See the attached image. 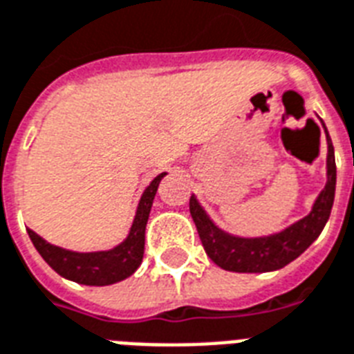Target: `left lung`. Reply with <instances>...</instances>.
I'll return each instance as SVG.
<instances>
[{"instance_id": "1", "label": "left lung", "mask_w": 354, "mask_h": 354, "mask_svg": "<svg viewBox=\"0 0 354 354\" xmlns=\"http://www.w3.org/2000/svg\"><path fill=\"white\" fill-rule=\"evenodd\" d=\"M327 136V183L319 192L312 210L303 220L295 221L286 229L275 234L257 238L234 236L221 231L214 221L208 218L205 208L199 205L196 196L190 197V214L196 223L199 238L210 260L227 271L236 273H264L275 271L290 264L299 254L310 248L312 242L322 234L323 227L328 221L330 208L334 203V190H336V160H334L333 140Z\"/></svg>"}]
</instances>
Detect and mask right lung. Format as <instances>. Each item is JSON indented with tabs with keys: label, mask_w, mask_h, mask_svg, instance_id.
<instances>
[{
	"label": "right lung",
	"mask_w": 354,
	"mask_h": 354,
	"mask_svg": "<svg viewBox=\"0 0 354 354\" xmlns=\"http://www.w3.org/2000/svg\"><path fill=\"white\" fill-rule=\"evenodd\" d=\"M166 174H158L149 183L142 197H140L136 214L127 238L116 248L109 251H92V253H77L68 249L57 248L48 243L35 231L29 229V238L46 262L53 268L60 277L68 281L86 284V286H109L114 282L127 279L138 270L144 259V243H146V225L151 212L153 199L158 190L160 180Z\"/></svg>",
	"instance_id": "add662e5"
}]
</instances>
